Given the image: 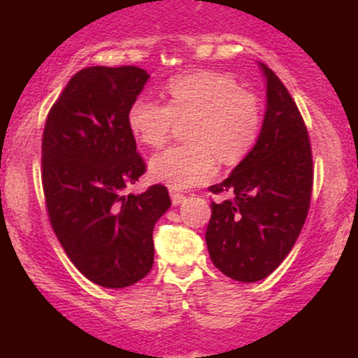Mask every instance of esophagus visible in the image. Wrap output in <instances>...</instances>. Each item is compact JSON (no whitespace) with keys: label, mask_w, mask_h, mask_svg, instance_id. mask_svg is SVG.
<instances>
[{"label":"esophagus","mask_w":358,"mask_h":358,"mask_svg":"<svg viewBox=\"0 0 358 358\" xmlns=\"http://www.w3.org/2000/svg\"><path fill=\"white\" fill-rule=\"evenodd\" d=\"M171 202H173V205H180L185 202V195L183 193H178V192H171Z\"/></svg>","instance_id":"34e87169"}]
</instances>
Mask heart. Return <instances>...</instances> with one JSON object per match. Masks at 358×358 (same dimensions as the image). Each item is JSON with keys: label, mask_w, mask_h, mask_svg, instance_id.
Segmentation results:
<instances>
[{"label": "heart", "mask_w": 358, "mask_h": 358, "mask_svg": "<svg viewBox=\"0 0 358 358\" xmlns=\"http://www.w3.org/2000/svg\"><path fill=\"white\" fill-rule=\"evenodd\" d=\"M165 92L166 104L138 97L127 110L131 133L151 148L165 145L175 121L192 119L190 145L168 148L150 162L156 182L173 190L195 187L215 173L217 156L236 163L256 143L262 122L257 97L225 73L199 71L173 77Z\"/></svg>", "instance_id": "heart-1"}]
</instances>
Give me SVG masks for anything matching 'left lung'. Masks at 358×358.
I'll return each instance as SVG.
<instances>
[{
    "mask_svg": "<svg viewBox=\"0 0 358 358\" xmlns=\"http://www.w3.org/2000/svg\"><path fill=\"white\" fill-rule=\"evenodd\" d=\"M266 113L252 150L213 193L234 200L212 202L205 232L208 254L225 276L242 282L268 278L293 249L313 188V159L301 114L278 76L261 64Z\"/></svg>",
    "mask_w": 358,
    "mask_h": 358,
    "instance_id": "left-lung-1",
    "label": "left lung"
}]
</instances>
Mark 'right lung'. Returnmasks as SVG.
Segmentation results:
<instances>
[{
	"mask_svg": "<svg viewBox=\"0 0 358 358\" xmlns=\"http://www.w3.org/2000/svg\"><path fill=\"white\" fill-rule=\"evenodd\" d=\"M150 79L146 71L87 67L52 106L42 139L48 217L62 248L102 287L133 286L153 268V229L170 208L166 187L126 195L146 171L127 110Z\"/></svg>",
	"mask_w": 358,
	"mask_h": 358,
	"instance_id": "1",
	"label": "right lung"
}]
</instances>
